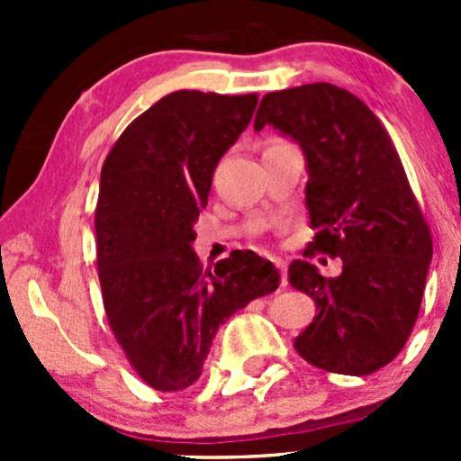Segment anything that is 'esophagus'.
<instances>
[{
    "mask_svg": "<svg viewBox=\"0 0 461 461\" xmlns=\"http://www.w3.org/2000/svg\"><path fill=\"white\" fill-rule=\"evenodd\" d=\"M274 265H276L278 272H281V285L285 287L287 285V263L281 258H274Z\"/></svg>",
    "mask_w": 461,
    "mask_h": 461,
    "instance_id": "34e87169",
    "label": "esophagus"
}]
</instances>
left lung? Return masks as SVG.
<instances>
[{
  "label": "left lung",
  "mask_w": 461,
  "mask_h": 461,
  "mask_svg": "<svg viewBox=\"0 0 461 461\" xmlns=\"http://www.w3.org/2000/svg\"><path fill=\"white\" fill-rule=\"evenodd\" d=\"M265 124L305 156V204L317 230L310 245L343 260L334 278L308 260L290 265L292 287L319 310L296 337V352L328 373H375L406 346L432 258L397 149L359 97L328 82L267 93L254 129Z\"/></svg>",
  "instance_id": "8db88e82"
}]
</instances>
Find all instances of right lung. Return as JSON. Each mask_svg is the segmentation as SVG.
Returning <instances> with one entry per match:
<instances>
[{"mask_svg": "<svg viewBox=\"0 0 461 461\" xmlns=\"http://www.w3.org/2000/svg\"><path fill=\"white\" fill-rule=\"evenodd\" d=\"M257 102V93H169L124 129L102 167V301L133 370L162 393L192 385L218 328L281 283L278 269L252 249H236L213 272L194 252L213 171Z\"/></svg>", "mask_w": 461, "mask_h": 461, "instance_id": "add662e5", "label": "right lung"}]
</instances>
